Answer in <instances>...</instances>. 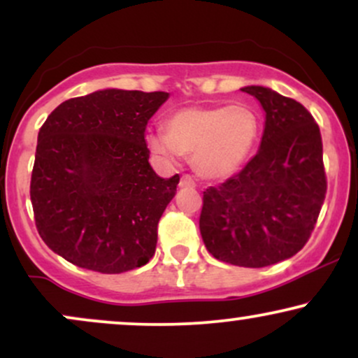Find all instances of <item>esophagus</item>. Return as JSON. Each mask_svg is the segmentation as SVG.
I'll return each instance as SVG.
<instances>
[{
  "label": "esophagus",
  "mask_w": 358,
  "mask_h": 358,
  "mask_svg": "<svg viewBox=\"0 0 358 358\" xmlns=\"http://www.w3.org/2000/svg\"><path fill=\"white\" fill-rule=\"evenodd\" d=\"M180 187H182V188H195L196 183L190 175H183L182 180H180Z\"/></svg>",
  "instance_id": "esophagus-1"
}]
</instances>
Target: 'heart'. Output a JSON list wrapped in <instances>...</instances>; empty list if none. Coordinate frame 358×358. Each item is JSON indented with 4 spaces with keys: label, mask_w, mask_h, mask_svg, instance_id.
<instances>
[{
    "label": "heart",
    "mask_w": 358,
    "mask_h": 358,
    "mask_svg": "<svg viewBox=\"0 0 358 358\" xmlns=\"http://www.w3.org/2000/svg\"><path fill=\"white\" fill-rule=\"evenodd\" d=\"M261 122L248 104L188 106L170 114L165 133H151L148 146L163 158L192 156L203 178L236 173L256 146Z\"/></svg>",
    "instance_id": "b5f03b06"
}]
</instances>
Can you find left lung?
Returning <instances> with one entry per match:
<instances>
[{
	"label": "left lung",
	"instance_id": "8db88e82",
	"mask_svg": "<svg viewBox=\"0 0 358 358\" xmlns=\"http://www.w3.org/2000/svg\"><path fill=\"white\" fill-rule=\"evenodd\" d=\"M266 126L261 148L239 173L203 192L200 234L219 261L266 268L299 252L311 237L327 195L323 143L298 101L250 85Z\"/></svg>",
	"mask_w": 358,
	"mask_h": 358
}]
</instances>
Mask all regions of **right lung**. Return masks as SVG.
<instances>
[{
	"mask_svg": "<svg viewBox=\"0 0 358 358\" xmlns=\"http://www.w3.org/2000/svg\"><path fill=\"white\" fill-rule=\"evenodd\" d=\"M168 92L106 89L62 102L40 127L30 199L53 252L119 274L155 256L158 222L180 176L148 163L145 129Z\"/></svg>",
	"mask_w": 358,
	"mask_h": 358,
	"instance_id": "1",
	"label": "right lung"
}]
</instances>
